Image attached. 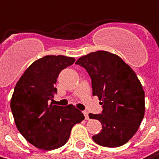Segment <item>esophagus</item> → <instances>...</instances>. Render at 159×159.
I'll list each match as a JSON object with an SVG mask.
<instances>
[{"label":"esophagus","instance_id":"obj_1","mask_svg":"<svg viewBox=\"0 0 159 159\" xmlns=\"http://www.w3.org/2000/svg\"><path fill=\"white\" fill-rule=\"evenodd\" d=\"M82 112H83V114H84V116H85V119H86V120H89V112H88V111H83Z\"/></svg>","mask_w":159,"mask_h":159}]
</instances>
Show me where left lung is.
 Here are the masks:
<instances>
[{"instance_id": "1", "label": "left lung", "mask_w": 159, "mask_h": 159, "mask_svg": "<svg viewBox=\"0 0 159 159\" xmlns=\"http://www.w3.org/2000/svg\"><path fill=\"white\" fill-rule=\"evenodd\" d=\"M91 79L92 95L98 96L102 111L89 113L102 125L93 141L102 147L117 148L136 133L145 115V91L134 71L117 55L97 51L76 61Z\"/></svg>"}]
</instances>
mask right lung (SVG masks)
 I'll use <instances>...</instances> for the list:
<instances>
[{"mask_svg":"<svg viewBox=\"0 0 159 159\" xmlns=\"http://www.w3.org/2000/svg\"><path fill=\"white\" fill-rule=\"evenodd\" d=\"M75 62L74 57L46 56L35 60L15 85L11 110L17 129L35 148L44 150L64 146L74 125L84 120L73 105L50 103L57 93V79L61 70Z\"/></svg>","mask_w":159,"mask_h":159,"instance_id":"right-lung-1","label":"right lung"}]
</instances>
